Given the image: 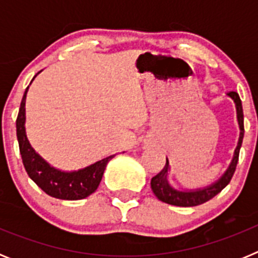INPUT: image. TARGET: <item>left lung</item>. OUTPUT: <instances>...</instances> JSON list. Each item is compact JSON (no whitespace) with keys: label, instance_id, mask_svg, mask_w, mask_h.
<instances>
[{"label":"left lung","instance_id":"left-lung-1","mask_svg":"<svg viewBox=\"0 0 258 258\" xmlns=\"http://www.w3.org/2000/svg\"><path fill=\"white\" fill-rule=\"evenodd\" d=\"M227 95L235 103L236 118H238L240 134H239L238 146H236L235 151H234V156H232V160L230 163L229 168L226 169V172L223 173L214 183L209 184L207 187L197 188V190H177L168 181L169 161L166 159V164L164 166V169L160 173H157L151 179V188L154 191L155 197L159 200L166 203V204H170V206L195 207L211 200L212 198L216 197L218 192H221L230 183L232 175H234V172L236 169V164H238L239 160V151H240L243 137H244V116H243V107H241V101L238 93L230 92L227 93Z\"/></svg>","mask_w":258,"mask_h":258}]
</instances>
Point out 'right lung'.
<instances>
[{"instance_id": "obj_1", "label": "right lung", "mask_w": 258, "mask_h": 258, "mask_svg": "<svg viewBox=\"0 0 258 258\" xmlns=\"http://www.w3.org/2000/svg\"><path fill=\"white\" fill-rule=\"evenodd\" d=\"M28 88L26 89L24 95H23L17 118V137L26 172L28 173L29 178L50 197L61 200L85 199L97 190L102 181L107 164L115 155L104 157L92 165L83 168V169L74 170V172H63V170H59L50 165L45 159H42L33 150L27 138L26 98Z\"/></svg>"}]
</instances>
